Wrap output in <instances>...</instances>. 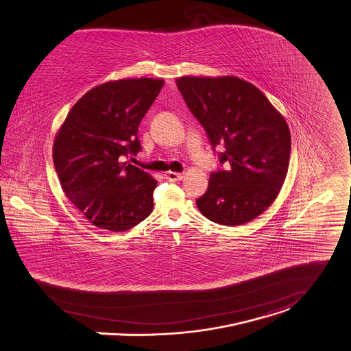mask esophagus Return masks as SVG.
I'll use <instances>...</instances> for the list:
<instances>
[{
	"label": "esophagus",
	"mask_w": 351,
	"mask_h": 351,
	"mask_svg": "<svg viewBox=\"0 0 351 351\" xmlns=\"http://www.w3.org/2000/svg\"><path fill=\"white\" fill-rule=\"evenodd\" d=\"M165 178L170 182H178L184 178V176L181 173H176V171H167V173H165Z\"/></svg>",
	"instance_id": "1"
}]
</instances>
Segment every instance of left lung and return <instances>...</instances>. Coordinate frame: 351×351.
<instances>
[{"mask_svg":"<svg viewBox=\"0 0 351 351\" xmlns=\"http://www.w3.org/2000/svg\"><path fill=\"white\" fill-rule=\"evenodd\" d=\"M176 84L226 170L212 173L197 202L208 220L239 226L255 220L287 177L291 134L285 117L252 83L236 76H182Z\"/></svg>","mask_w":351,"mask_h":351,"instance_id":"1","label":"left lung"}]
</instances>
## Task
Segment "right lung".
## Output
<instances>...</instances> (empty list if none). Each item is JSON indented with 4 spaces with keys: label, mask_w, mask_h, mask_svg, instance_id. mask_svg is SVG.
Returning a JSON list of instances; mask_svg holds the SVG:
<instances>
[{
    "label": "right lung",
    "mask_w": 351,
    "mask_h": 351,
    "mask_svg": "<svg viewBox=\"0 0 351 351\" xmlns=\"http://www.w3.org/2000/svg\"><path fill=\"white\" fill-rule=\"evenodd\" d=\"M163 84L152 77L99 84L73 104L55 136L62 189L96 228L125 232L153 212L157 180L122 158L139 153V123Z\"/></svg>",
    "instance_id": "right-lung-1"
}]
</instances>
